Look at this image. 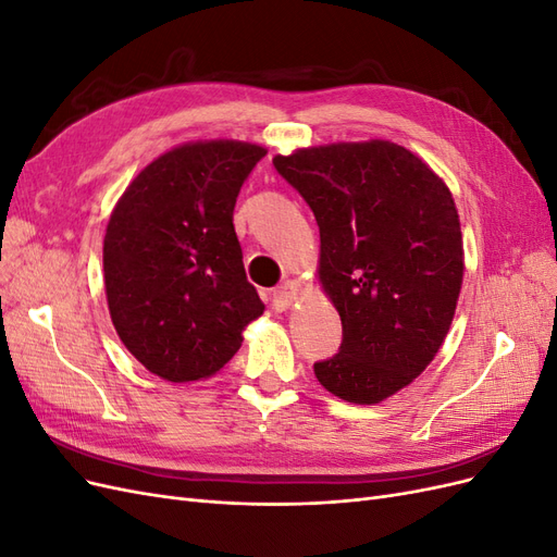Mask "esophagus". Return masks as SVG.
Instances as JSON below:
<instances>
[{
  "label": "esophagus",
  "instance_id": "1",
  "mask_svg": "<svg viewBox=\"0 0 557 557\" xmlns=\"http://www.w3.org/2000/svg\"><path fill=\"white\" fill-rule=\"evenodd\" d=\"M297 295V285L293 281H283L281 285L272 290V305L276 311H285L288 309Z\"/></svg>",
  "mask_w": 557,
  "mask_h": 557
}]
</instances>
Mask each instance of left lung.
Returning <instances> with one entry per match:
<instances>
[{
    "label": "left lung",
    "mask_w": 557,
    "mask_h": 557,
    "mask_svg": "<svg viewBox=\"0 0 557 557\" xmlns=\"http://www.w3.org/2000/svg\"><path fill=\"white\" fill-rule=\"evenodd\" d=\"M320 230L318 276L342 315L320 385L379 404L442 348L465 272L458 209L446 183L393 141L330 144L274 158Z\"/></svg>",
    "instance_id": "8db88e82"
}]
</instances>
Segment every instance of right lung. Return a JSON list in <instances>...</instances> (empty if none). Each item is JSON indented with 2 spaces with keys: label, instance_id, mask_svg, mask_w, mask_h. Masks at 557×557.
Instances as JSON below:
<instances>
[{
  "label": "right lung",
  "instance_id": "add662e5",
  "mask_svg": "<svg viewBox=\"0 0 557 557\" xmlns=\"http://www.w3.org/2000/svg\"><path fill=\"white\" fill-rule=\"evenodd\" d=\"M267 150L246 141L183 144L134 178L109 218L104 285L113 327L148 372L213 376L262 315L246 281L234 205Z\"/></svg>",
  "mask_w": 557,
  "mask_h": 557
}]
</instances>
